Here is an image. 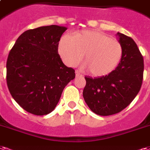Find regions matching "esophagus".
<instances>
[{
    "instance_id": "34e87169",
    "label": "esophagus",
    "mask_w": 150,
    "mask_h": 150,
    "mask_svg": "<svg viewBox=\"0 0 150 150\" xmlns=\"http://www.w3.org/2000/svg\"><path fill=\"white\" fill-rule=\"evenodd\" d=\"M75 76H76V77H79V76H82V75H81L78 71H75Z\"/></svg>"
}]
</instances>
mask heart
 Here are the masks:
<instances>
[{
    "label": "heart",
    "mask_w": 150,
    "mask_h": 150,
    "mask_svg": "<svg viewBox=\"0 0 150 150\" xmlns=\"http://www.w3.org/2000/svg\"><path fill=\"white\" fill-rule=\"evenodd\" d=\"M58 51L63 61L70 67L77 65L83 55V67L95 76H104L114 71L123 54L119 41L97 30L76 32L71 37L64 35Z\"/></svg>",
    "instance_id": "1"
}]
</instances>
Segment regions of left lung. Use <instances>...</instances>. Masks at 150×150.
<instances>
[{
    "label": "left lung",
    "instance_id": "left-lung-1",
    "mask_svg": "<svg viewBox=\"0 0 150 150\" xmlns=\"http://www.w3.org/2000/svg\"><path fill=\"white\" fill-rule=\"evenodd\" d=\"M122 46L120 64L109 75L85 77L83 95L87 106L96 115L108 116L119 113L137 96L142 84L144 60L134 40L117 33Z\"/></svg>",
    "mask_w": 150,
    "mask_h": 150
}]
</instances>
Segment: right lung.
<instances>
[{
	"instance_id": "right-lung-1",
	"label": "right lung",
	"mask_w": 150,
	"mask_h": 150,
	"mask_svg": "<svg viewBox=\"0 0 150 150\" xmlns=\"http://www.w3.org/2000/svg\"><path fill=\"white\" fill-rule=\"evenodd\" d=\"M67 30L58 25L25 31L8 56L7 85L22 108L35 115L55 109L75 70L64 65L58 53L59 41Z\"/></svg>"
}]
</instances>
